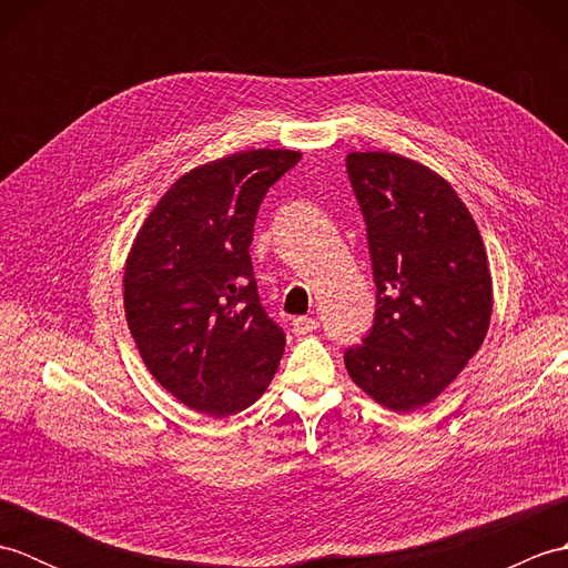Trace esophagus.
I'll return each instance as SVG.
<instances>
[{"label":"esophagus","mask_w":568,"mask_h":568,"mask_svg":"<svg viewBox=\"0 0 568 568\" xmlns=\"http://www.w3.org/2000/svg\"><path fill=\"white\" fill-rule=\"evenodd\" d=\"M315 329H317V320H315V317H297V320L293 322V332H295L297 336L312 334Z\"/></svg>","instance_id":"34e87169"}]
</instances>
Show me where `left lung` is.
Here are the masks:
<instances>
[{"instance_id":"1","label":"left lung","mask_w":568,"mask_h":568,"mask_svg":"<svg viewBox=\"0 0 568 568\" xmlns=\"http://www.w3.org/2000/svg\"><path fill=\"white\" fill-rule=\"evenodd\" d=\"M368 226L376 322L348 348V376L393 413L437 400L484 344L493 315L488 253L456 190L393 151L346 155Z\"/></svg>"}]
</instances>
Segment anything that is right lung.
I'll return each instance as SVG.
<instances>
[{"instance_id":"right-lung-1","label":"right lung","mask_w":568,"mask_h":568,"mask_svg":"<svg viewBox=\"0 0 568 568\" xmlns=\"http://www.w3.org/2000/svg\"><path fill=\"white\" fill-rule=\"evenodd\" d=\"M300 159L248 149L192 168L129 248V332L151 376L200 415L256 403L283 358L285 334L261 307L248 246L263 195Z\"/></svg>"}]
</instances>
